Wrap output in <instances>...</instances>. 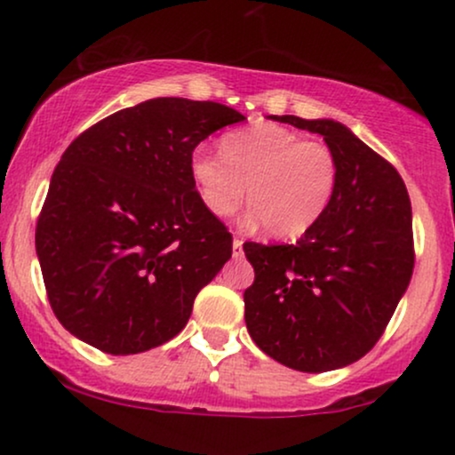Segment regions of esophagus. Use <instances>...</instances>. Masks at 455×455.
<instances>
[{
  "label": "esophagus",
  "mask_w": 455,
  "mask_h": 455,
  "mask_svg": "<svg viewBox=\"0 0 455 455\" xmlns=\"http://www.w3.org/2000/svg\"><path fill=\"white\" fill-rule=\"evenodd\" d=\"M233 257H235V259L243 257V239L233 237Z\"/></svg>",
  "instance_id": "34e87169"
}]
</instances>
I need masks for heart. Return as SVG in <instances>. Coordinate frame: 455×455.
I'll return each mask as SVG.
<instances>
[{
    "mask_svg": "<svg viewBox=\"0 0 455 455\" xmlns=\"http://www.w3.org/2000/svg\"><path fill=\"white\" fill-rule=\"evenodd\" d=\"M190 175L201 203L213 216H231L243 203L250 220L274 239H295L325 216L340 162L323 140H304L295 130L257 122L220 139V156L196 148Z\"/></svg>",
    "mask_w": 455,
    "mask_h": 455,
    "instance_id": "obj_1",
    "label": "heart"
}]
</instances>
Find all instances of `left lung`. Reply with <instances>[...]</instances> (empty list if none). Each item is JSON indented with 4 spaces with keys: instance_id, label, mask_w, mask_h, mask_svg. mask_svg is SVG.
I'll list each match as a JSON object with an SVG mask.
<instances>
[{
    "instance_id": "left-lung-1",
    "label": "left lung",
    "mask_w": 455,
    "mask_h": 455,
    "mask_svg": "<svg viewBox=\"0 0 455 455\" xmlns=\"http://www.w3.org/2000/svg\"><path fill=\"white\" fill-rule=\"evenodd\" d=\"M321 134L340 162L336 196L297 243H243L254 267L245 327L263 353L299 372L362 359L383 336L415 265L409 192L398 171L333 119L274 115Z\"/></svg>"
}]
</instances>
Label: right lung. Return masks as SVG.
Masks as SVG:
<instances>
[{
    "label": "right lung",
    "mask_w": 455,
    "mask_h": 455,
    "mask_svg": "<svg viewBox=\"0 0 455 455\" xmlns=\"http://www.w3.org/2000/svg\"><path fill=\"white\" fill-rule=\"evenodd\" d=\"M243 115L218 102L154 98L108 115L64 151L36 227L55 316L111 355L175 338L198 291L233 254L190 175L201 140Z\"/></svg>",
    "instance_id": "add662e5"
}]
</instances>
